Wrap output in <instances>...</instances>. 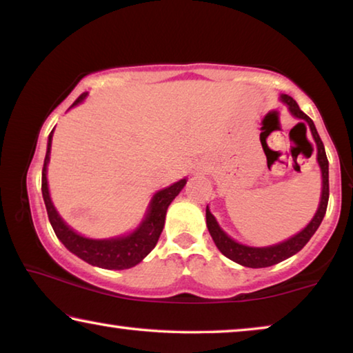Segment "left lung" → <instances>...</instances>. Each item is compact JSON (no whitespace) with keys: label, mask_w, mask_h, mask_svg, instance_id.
<instances>
[{"label":"left lung","mask_w":353,"mask_h":353,"mask_svg":"<svg viewBox=\"0 0 353 353\" xmlns=\"http://www.w3.org/2000/svg\"><path fill=\"white\" fill-rule=\"evenodd\" d=\"M280 99L288 105V109L292 115L299 119H302L303 123H299V124H303L305 126L307 123L310 130H312V135L316 141V148H318V163L321 166V172H322L321 202H319L318 212H316L313 219L310 221V224L305 227V229L299 232L297 235L291 236L290 240L274 244V246H268V248H250V246H244V244L236 243L235 240H232V238L227 235L223 229H221L219 224L216 223V219H214V216L207 207L205 210L207 227L214 244H216V248L221 250V254L227 256V259H230L232 261H235L238 265H243L246 268H268V266L277 265V263L290 259V256L297 254L299 250H301L310 241V238L314 235V232L318 230L322 219H324L327 204H328V160L325 155L324 143H322L318 130H316L313 119L299 109V105L294 99L288 97V94H282Z\"/></svg>","instance_id":"8db88e82"}]
</instances>
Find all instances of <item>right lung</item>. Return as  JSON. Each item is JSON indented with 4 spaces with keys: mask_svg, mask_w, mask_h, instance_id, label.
<instances>
[{
    "mask_svg": "<svg viewBox=\"0 0 353 353\" xmlns=\"http://www.w3.org/2000/svg\"><path fill=\"white\" fill-rule=\"evenodd\" d=\"M85 98V93L77 98L73 105L79 104L81 101ZM51 140H52V130L50 137H48V148L45 155L43 170H41V194H43L45 207L48 212V218L52 225L56 236L63 243L70 252L79 256L83 261L90 263L93 266L104 268V270H129L145 259V256L151 252L157 244L160 234H162L165 225V216L168 205L172 199L181 193L183 185L187 183V179H182L171 187L160 190L154 194V198L149 204L146 218L143 219L140 227L129 234L128 236H118L110 238V240H90V238L81 236L76 234L73 229L63 223V219L59 216L54 205H52L50 191H48V181H46V166L50 162V152H51Z\"/></svg>",
    "mask_w": 353,
    "mask_h": 353,
    "instance_id": "add662e5",
    "label": "right lung"
}]
</instances>
